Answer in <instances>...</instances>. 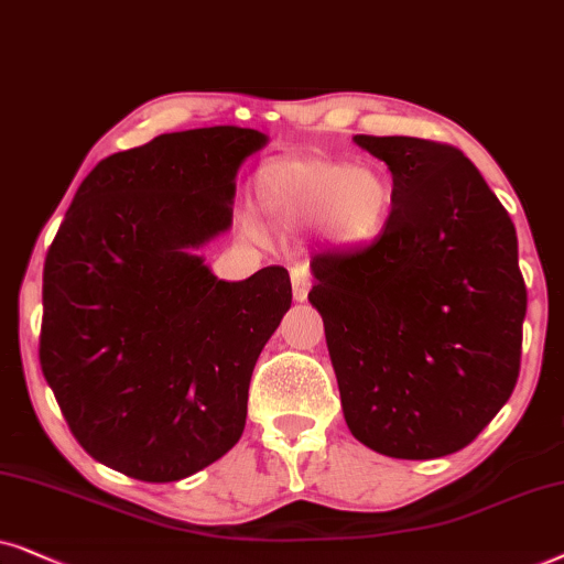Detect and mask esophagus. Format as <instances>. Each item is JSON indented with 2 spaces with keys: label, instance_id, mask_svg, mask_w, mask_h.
Here are the masks:
<instances>
[{
  "label": "esophagus",
  "instance_id": "34e87169",
  "mask_svg": "<svg viewBox=\"0 0 564 564\" xmlns=\"http://www.w3.org/2000/svg\"><path fill=\"white\" fill-rule=\"evenodd\" d=\"M291 286H294V299H296V302H304L306 294H310V289H312L310 268H306V265H294V268H291Z\"/></svg>",
  "mask_w": 564,
  "mask_h": 564
}]
</instances>
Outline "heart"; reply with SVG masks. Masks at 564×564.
Wrapping results in <instances>:
<instances>
[{"label": "heart", "mask_w": 564, "mask_h": 564, "mask_svg": "<svg viewBox=\"0 0 564 564\" xmlns=\"http://www.w3.org/2000/svg\"><path fill=\"white\" fill-rule=\"evenodd\" d=\"M254 195L275 227L302 229L319 221L322 235L337 247L371 242L392 204L387 180L377 170L319 156L262 164Z\"/></svg>", "instance_id": "heart-1"}]
</instances>
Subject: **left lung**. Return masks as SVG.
<instances>
[{"instance_id": "1", "label": "left lung", "mask_w": 564, "mask_h": 564, "mask_svg": "<svg viewBox=\"0 0 564 564\" xmlns=\"http://www.w3.org/2000/svg\"><path fill=\"white\" fill-rule=\"evenodd\" d=\"M356 144L392 170L373 242L312 258L345 423L394 459L469 446L513 394L527 283L510 216L459 149L415 137Z\"/></svg>"}]
</instances>
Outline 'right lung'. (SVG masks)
I'll return each mask as SVG.
<instances>
[{
	"mask_svg": "<svg viewBox=\"0 0 564 564\" xmlns=\"http://www.w3.org/2000/svg\"><path fill=\"white\" fill-rule=\"evenodd\" d=\"M260 131L162 133L82 180L43 265L41 369L79 446L144 482L221 459L252 369L291 306L289 270L219 281L193 254L231 224Z\"/></svg>",
	"mask_w": 564,
	"mask_h": 564,
	"instance_id": "add662e5",
	"label": "right lung"
}]
</instances>
